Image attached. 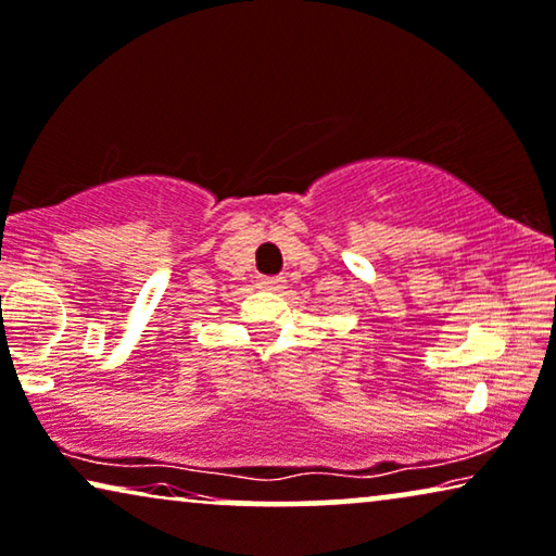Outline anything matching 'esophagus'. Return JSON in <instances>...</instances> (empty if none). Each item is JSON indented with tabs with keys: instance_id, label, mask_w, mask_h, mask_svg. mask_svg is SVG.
<instances>
[{
	"instance_id": "esophagus-1",
	"label": "esophagus",
	"mask_w": 556,
	"mask_h": 556,
	"mask_svg": "<svg viewBox=\"0 0 556 556\" xmlns=\"http://www.w3.org/2000/svg\"><path fill=\"white\" fill-rule=\"evenodd\" d=\"M258 288H263V291H283L286 278L283 276H261Z\"/></svg>"
}]
</instances>
